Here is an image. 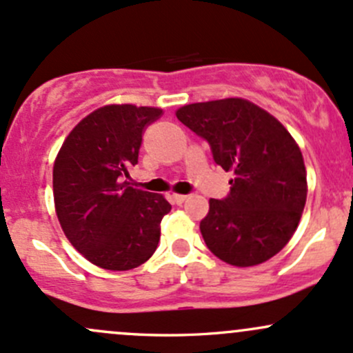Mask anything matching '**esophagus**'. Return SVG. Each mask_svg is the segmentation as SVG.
<instances>
[{
  "label": "esophagus",
  "mask_w": 353,
  "mask_h": 353,
  "mask_svg": "<svg viewBox=\"0 0 353 353\" xmlns=\"http://www.w3.org/2000/svg\"><path fill=\"white\" fill-rule=\"evenodd\" d=\"M186 199H188L186 194H172V201L176 203V205H183Z\"/></svg>",
  "instance_id": "esophagus-1"
}]
</instances>
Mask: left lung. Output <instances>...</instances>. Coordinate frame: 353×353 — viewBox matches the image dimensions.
<instances>
[{
    "mask_svg": "<svg viewBox=\"0 0 353 353\" xmlns=\"http://www.w3.org/2000/svg\"><path fill=\"white\" fill-rule=\"evenodd\" d=\"M208 140L230 179L225 199H210L199 230L211 252L235 267L269 261L298 228L307 194L301 148L269 111L243 98L192 103L176 111Z\"/></svg>",
    "mask_w": 353,
    "mask_h": 353,
    "instance_id": "1",
    "label": "left lung"
}]
</instances>
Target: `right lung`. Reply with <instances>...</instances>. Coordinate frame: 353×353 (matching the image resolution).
<instances>
[{
  "mask_svg": "<svg viewBox=\"0 0 353 353\" xmlns=\"http://www.w3.org/2000/svg\"><path fill=\"white\" fill-rule=\"evenodd\" d=\"M161 108L106 105L76 125L54 162V205L68 240L91 264L130 270L154 255L161 221L170 211L162 194L130 186L145 128Z\"/></svg>",
  "mask_w": 353,
  "mask_h": 353,
  "instance_id": "add662e5",
  "label": "right lung"
}]
</instances>
